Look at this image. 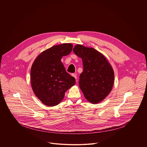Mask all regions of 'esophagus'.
I'll return each instance as SVG.
<instances>
[{
	"instance_id": "34e87169",
	"label": "esophagus",
	"mask_w": 147,
	"mask_h": 147,
	"mask_svg": "<svg viewBox=\"0 0 147 147\" xmlns=\"http://www.w3.org/2000/svg\"><path fill=\"white\" fill-rule=\"evenodd\" d=\"M71 76H73V77L76 79V80L77 79V76H76L75 74H71Z\"/></svg>"
}]
</instances>
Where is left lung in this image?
Masks as SVG:
<instances>
[{
	"label": "left lung",
	"mask_w": 147,
	"mask_h": 147,
	"mask_svg": "<svg viewBox=\"0 0 147 147\" xmlns=\"http://www.w3.org/2000/svg\"><path fill=\"white\" fill-rule=\"evenodd\" d=\"M73 52L82 61L84 70L79 80L81 90L89 102L100 103L113 88L115 74L111 65L103 54L93 48L77 44Z\"/></svg>",
	"instance_id": "obj_1"
}]
</instances>
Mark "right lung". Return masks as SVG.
I'll list each match as a JSON object with an SVG mask.
<instances>
[{
  "instance_id": "add662e5",
  "label": "right lung",
  "mask_w": 147,
  "mask_h": 147,
  "mask_svg": "<svg viewBox=\"0 0 147 147\" xmlns=\"http://www.w3.org/2000/svg\"><path fill=\"white\" fill-rule=\"evenodd\" d=\"M71 44L55 45L40 53L31 69V84L35 96L46 106L54 107L63 99L65 92L76 84L61 61L69 55Z\"/></svg>"
}]
</instances>
